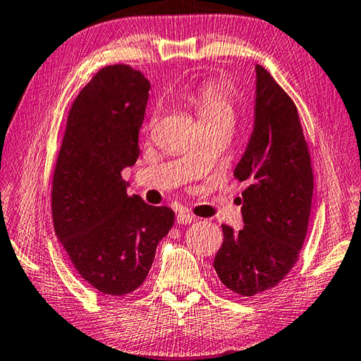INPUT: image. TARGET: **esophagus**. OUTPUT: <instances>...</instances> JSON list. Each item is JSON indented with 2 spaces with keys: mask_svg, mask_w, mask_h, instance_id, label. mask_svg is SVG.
Here are the masks:
<instances>
[{
  "mask_svg": "<svg viewBox=\"0 0 361 361\" xmlns=\"http://www.w3.org/2000/svg\"><path fill=\"white\" fill-rule=\"evenodd\" d=\"M176 220H177V224H179V225H188V224L195 222V216H192L190 212H185V211H182V212L177 214Z\"/></svg>",
  "mask_w": 361,
  "mask_h": 361,
  "instance_id": "obj_1",
  "label": "esophagus"
}]
</instances>
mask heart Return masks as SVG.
Listing matches in <instances>:
<instances>
[{
	"label": "heart",
	"instance_id": "1",
	"mask_svg": "<svg viewBox=\"0 0 361 361\" xmlns=\"http://www.w3.org/2000/svg\"><path fill=\"white\" fill-rule=\"evenodd\" d=\"M190 103L197 109L200 120L231 118L235 116L231 93L224 82L204 80L190 93Z\"/></svg>",
	"mask_w": 361,
	"mask_h": 361
}]
</instances>
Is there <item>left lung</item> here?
<instances>
[{"label":"left lung","instance_id":"1","mask_svg":"<svg viewBox=\"0 0 361 361\" xmlns=\"http://www.w3.org/2000/svg\"><path fill=\"white\" fill-rule=\"evenodd\" d=\"M236 180L244 182L238 233L222 225L224 244L214 268L226 288L257 296L276 287L295 267L312 206L311 154L293 99L257 65L255 126Z\"/></svg>","mask_w":361,"mask_h":361}]
</instances>
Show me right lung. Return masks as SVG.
I'll list each match as a JSON object with an SVG mask.
<instances>
[{"instance_id": "add662e5", "label": "right lung", "mask_w": 361, "mask_h": 361, "mask_svg": "<svg viewBox=\"0 0 361 361\" xmlns=\"http://www.w3.org/2000/svg\"><path fill=\"white\" fill-rule=\"evenodd\" d=\"M149 88L128 65L99 69L69 109L54 169L55 235L82 279L109 296L141 286L174 224L173 209L130 197L122 179L139 157Z\"/></svg>"}]
</instances>
